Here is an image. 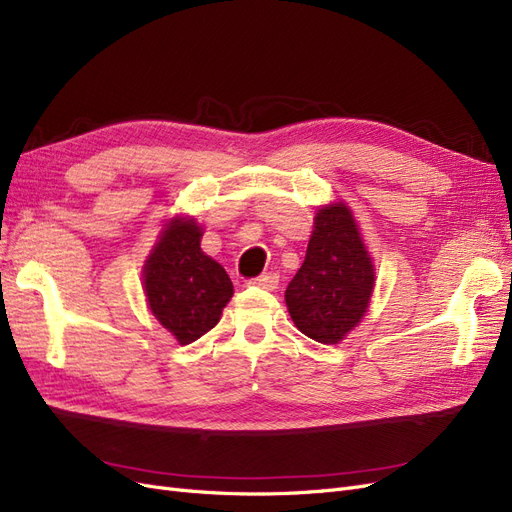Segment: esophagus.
<instances>
[{
	"label": "esophagus",
	"mask_w": 512,
	"mask_h": 512,
	"mask_svg": "<svg viewBox=\"0 0 512 512\" xmlns=\"http://www.w3.org/2000/svg\"><path fill=\"white\" fill-rule=\"evenodd\" d=\"M251 285L261 287V289H268V291H274L276 285H278V274H276V272L261 274V276H257V278L251 280Z\"/></svg>",
	"instance_id": "esophagus-1"
}]
</instances>
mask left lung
I'll return each mask as SVG.
<instances>
[{
    "mask_svg": "<svg viewBox=\"0 0 512 512\" xmlns=\"http://www.w3.org/2000/svg\"><path fill=\"white\" fill-rule=\"evenodd\" d=\"M372 291V257L353 212L344 202L319 208L302 268L285 291L295 327L321 344H338L364 319Z\"/></svg>",
    "mask_w": 512,
    "mask_h": 512,
    "instance_id": "left-lung-1",
    "label": "left lung"
}]
</instances>
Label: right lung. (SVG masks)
Masks as SVG:
<instances>
[{
	"label": "right lung",
	"instance_id": "obj_1",
	"mask_svg": "<svg viewBox=\"0 0 512 512\" xmlns=\"http://www.w3.org/2000/svg\"><path fill=\"white\" fill-rule=\"evenodd\" d=\"M202 236L195 219L174 217L161 229L142 270L148 308L180 344L210 332L234 295L221 263L200 249Z\"/></svg>",
	"mask_w": 512,
	"mask_h": 512
}]
</instances>
